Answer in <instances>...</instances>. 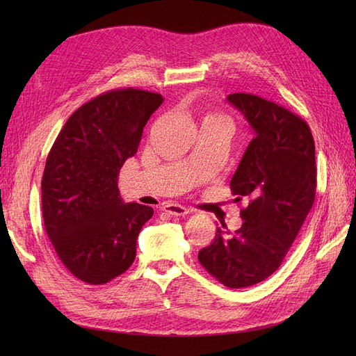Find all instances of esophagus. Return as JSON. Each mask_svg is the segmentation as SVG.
Here are the masks:
<instances>
[{
	"label": "esophagus",
	"mask_w": 356,
	"mask_h": 356,
	"mask_svg": "<svg viewBox=\"0 0 356 356\" xmlns=\"http://www.w3.org/2000/svg\"><path fill=\"white\" fill-rule=\"evenodd\" d=\"M161 209L170 215H177V217H186L187 213L191 212V209L182 207L179 203H165L163 207H161Z\"/></svg>",
	"instance_id": "1"
}]
</instances>
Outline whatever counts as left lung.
<instances>
[{"mask_svg":"<svg viewBox=\"0 0 356 356\" xmlns=\"http://www.w3.org/2000/svg\"><path fill=\"white\" fill-rule=\"evenodd\" d=\"M255 134L230 181L242 227L217 229L199 261L218 282L245 288L273 275L303 225L316 193L315 141L307 123L284 106L248 93H232Z\"/></svg>","mask_w":356,"mask_h":356,"instance_id":"1","label":"left lung"}]
</instances>
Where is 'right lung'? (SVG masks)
<instances>
[{"instance_id":"right-lung-1","label":"right lung","mask_w":356,"mask_h":356,"mask_svg":"<svg viewBox=\"0 0 356 356\" xmlns=\"http://www.w3.org/2000/svg\"><path fill=\"white\" fill-rule=\"evenodd\" d=\"M161 102V95L132 88L96 96L71 114L47 156L41 181L46 233L63 266L86 284L124 273L139 232L153 217V208L124 203L117 181Z\"/></svg>"}]
</instances>
